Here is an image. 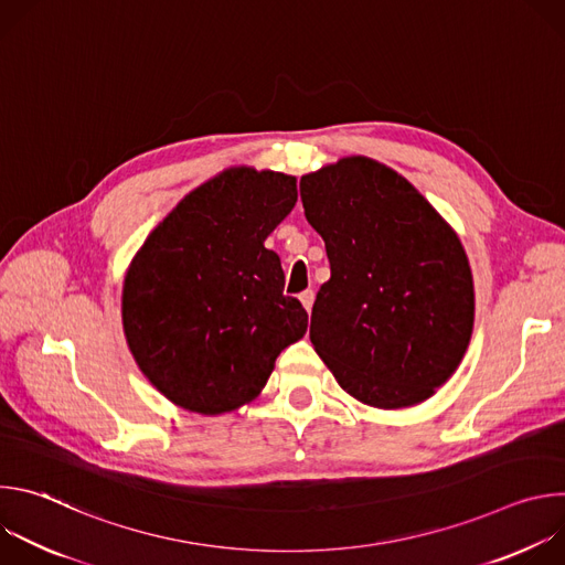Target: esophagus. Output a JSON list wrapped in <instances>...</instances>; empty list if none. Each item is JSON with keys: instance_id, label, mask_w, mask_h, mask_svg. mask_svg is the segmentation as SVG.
Returning a JSON list of instances; mask_svg holds the SVG:
<instances>
[{"instance_id": "34e87169", "label": "esophagus", "mask_w": 565, "mask_h": 565, "mask_svg": "<svg viewBox=\"0 0 565 565\" xmlns=\"http://www.w3.org/2000/svg\"><path fill=\"white\" fill-rule=\"evenodd\" d=\"M299 301H301V306L310 312V310H312V301H315V292H312V290H303V292L299 295Z\"/></svg>"}]
</instances>
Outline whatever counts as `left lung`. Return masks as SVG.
Returning <instances> with one entry per match:
<instances>
[{
    "instance_id": "8db88e82",
    "label": "left lung",
    "mask_w": 565,
    "mask_h": 565,
    "mask_svg": "<svg viewBox=\"0 0 565 565\" xmlns=\"http://www.w3.org/2000/svg\"><path fill=\"white\" fill-rule=\"evenodd\" d=\"M331 279L310 315V342L340 386L377 409L434 395L473 329V279L458 234L397 172L349 156L299 181Z\"/></svg>"
}]
</instances>
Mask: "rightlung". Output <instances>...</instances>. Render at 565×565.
Instances as JSON below:
<instances>
[{"instance_id":"1","label":"right lung","mask_w":565,"mask_h":565,"mask_svg":"<svg viewBox=\"0 0 565 565\" xmlns=\"http://www.w3.org/2000/svg\"><path fill=\"white\" fill-rule=\"evenodd\" d=\"M297 203L295 177L230 168L192 190L131 259L122 329L145 377L203 416L234 412L266 386L308 315L284 297L264 241Z\"/></svg>"}]
</instances>
